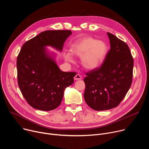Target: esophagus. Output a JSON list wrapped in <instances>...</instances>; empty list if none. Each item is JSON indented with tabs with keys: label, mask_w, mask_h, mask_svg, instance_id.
Returning <instances> with one entry per match:
<instances>
[{
	"label": "esophagus",
	"mask_w": 149,
	"mask_h": 149,
	"mask_svg": "<svg viewBox=\"0 0 149 149\" xmlns=\"http://www.w3.org/2000/svg\"><path fill=\"white\" fill-rule=\"evenodd\" d=\"M82 79V76L79 74H76V75L74 77V79H75V80H78V79Z\"/></svg>",
	"instance_id": "1"
}]
</instances>
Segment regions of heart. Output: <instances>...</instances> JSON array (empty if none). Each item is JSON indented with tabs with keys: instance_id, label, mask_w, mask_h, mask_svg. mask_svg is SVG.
Wrapping results in <instances>:
<instances>
[{
	"instance_id": "1",
	"label": "heart",
	"mask_w": 149,
	"mask_h": 149,
	"mask_svg": "<svg viewBox=\"0 0 149 149\" xmlns=\"http://www.w3.org/2000/svg\"><path fill=\"white\" fill-rule=\"evenodd\" d=\"M109 48L107 44L103 40H97L92 37L81 39L71 45V53L81 56L82 65L87 69L92 70L100 65L107 55ZM65 60L72 62L73 59L70 53L64 54Z\"/></svg>"
}]
</instances>
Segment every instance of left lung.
Wrapping results in <instances>:
<instances>
[{"mask_svg": "<svg viewBox=\"0 0 149 149\" xmlns=\"http://www.w3.org/2000/svg\"><path fill=\"white\" fill-rule=\"evenodd\" d=\"M110 49L102 65L86 73L84 97L93 110L116 107L125 97L132 83L134 61L129 47L107 32Z\"/></svg>", "mask_w": 149, "mask_h": 149, "instance_id": "obj_1", "label": "left lung"}]
</instances>
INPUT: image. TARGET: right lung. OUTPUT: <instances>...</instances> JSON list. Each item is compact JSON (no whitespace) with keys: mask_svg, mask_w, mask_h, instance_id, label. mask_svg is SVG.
<instances>
[{"mask_svg":"<svg viewBox=\"0 0 149 149\" xmlns=\"http://www.w3.org/2000/svg\"><path fill=\"white\" fill-rule=\"evenodd\" d=\"M70 30L46 31L26 41L17 57L20 90L33 108L51 111L61 104L65 89L74 82L75 72H63L45 48L61 51Z\"/></svg>","mask_w":149,"mask_h":149,"instance_id":"add662e5","label":"right lung"}]
</instances>
